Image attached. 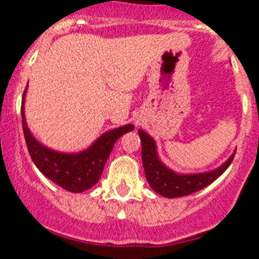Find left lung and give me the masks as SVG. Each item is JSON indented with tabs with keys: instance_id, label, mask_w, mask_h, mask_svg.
<instances>
[{
	"instance_id": "obj_1",
	"label": "left lung",
	"mask_w": 259,
	"mask_h": 259,
	"mask_svg": "<svg viewBox=\"0 0 259 259\" xmlns=\"http://www.w3.org/2000/svg\"><path fill=\"white\" fill-rule=\"evenodd\" d=\"M138 132L140 140H142V159L145 179L156 193L166 198L183 197V196L201 191L205 187L210 185L228 169V166L232 164L234 153H236L233 152L225 163L209 172L179 173L168 168L160 160L159 155H157L156 142L152 139V136H149L143 130H139Z\"/></svg>"
}]
</instances>
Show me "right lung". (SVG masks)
<instances>
[{
  "label": "right lung",
  "instance_id": "obj_1",
  "mask_svg": "<svg viewBox=\"0 0 259 259\" xmlns=\"http://www.w3.org/2000/svg\"><path fill=\"white\" fill-rule=\"evenodd\" d=\"M22 96L21 115H22V128L27 149L35 166L49 180L72 193H80L94 187L100 180L103 168L107 163L114 144L120 136L134 130V124H125L104 132L96 139L89 148L76 153L58 152L49 148L34 138L26 124L25 117V98Z\"/></svg>",
  "mask_w": 259,
  "mask_h": 259
}]
</instances>
